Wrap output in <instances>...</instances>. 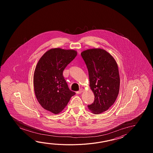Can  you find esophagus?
<instances>
[{"label":"esophagus","mask_w":153,"mask_h":153,"mask_svg":"<svg viewBox=\"0 0 153 153\" xmlns=\"http://www.w3.org/2000/svg\"><path fill=\"white\" fill-rule=\"evenodd\" d=\"M83 92H84V89H83V88H80L79 91L76 92V94H81V93Z\"/></svg>","instance_id":"obj_1"}]
</instances>
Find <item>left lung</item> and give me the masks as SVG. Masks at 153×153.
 <instances>
[{
    "instance_id": "1",
    "label": "left lung",
    "mask_w": 153,
    "mask_h": 153,
    "mask_svg": "<svg viewBox=\"0 0 153 153\" xmlns=\"http://www.w3.org/2000/svg\"><path fill=\"white\" fill-rule=\"evenodd\" d=\"M81 55L87 66L90 86L94 95V102L88 108L93 114H101L114 104L119 94L120 80L117 63L104 49H88Z\"/></svg>"
}]
</instances>
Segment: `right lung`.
Here are the masks:
<instances>
[{
  "mask_svg": "<svg viewBox=\"0 0 153 153\" xmlns=\"http://www.w3.org/2000/svg\"><path fill=\"white\" fill-rule=\"evenodd\" d=\"M76 55L74 50L53 48L38 62L33 75L34 92L39 104L46 111L59 114L75 94L69 90L63 72Z\"/></svg>",
  "mask_w": 153,
  "mask_h": 153,
  "instance_id": "obj_1",
  "label": "right lung"
}]
</instances>
